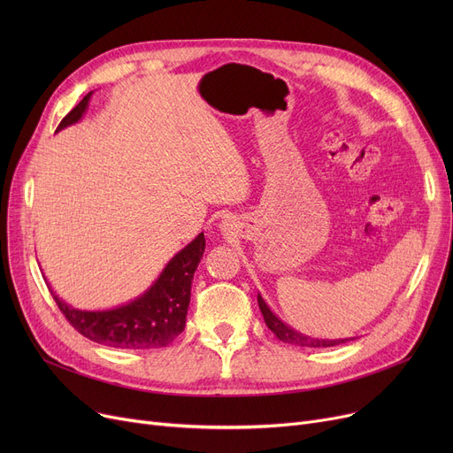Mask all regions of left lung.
Returning <instances> with one entry per match:
<instances>
[{
    "mask_svg": "<svg viewBox=\"0 0 453 453\" xmlns=\"http://www.w3.org/2000/svg\"><path fill=\"white\" fill-rule=\"evenodd\" d=\"M258 301V308L260 312L265 316V321L268 325V328L273 332V334L282 342V343H290V345H297V347H334L340 343H345L352 338H345V340H318V338H311V336H304L301 332L290 328L287 323H282L272 311L270 306L265 303V299L260 297V294L257 296Z\"/></svg>",
    "mask_w": 453,
    "mask_h": 453,
    "instance_id": "1",
    "label": "left lung"
}]
</instances>
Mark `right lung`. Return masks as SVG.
<instances>
[{
	"mask_svg": "<svg viewBox=\"0 0 453 453\" xmlns=\"http://www.w3.org/2000/svg\"><path fill=\"white\" fill-rule=\"evenodd\" d=\"M91 93L71 110L57 128L62 130L81 121L88 108ZM205 251V236L196 239L176 253L152 287L130 301L128 304L111 311H79L65 304L55 296L60 312L77 332L95 343L127 350H149L173 343L185 328V318L190 303V284Z\"/></svg>",
	"mask_w": 453,
	"mask_h": 453,
	"instance_id": "obj_1",
	"label": "right lung"
}]
</instances>
